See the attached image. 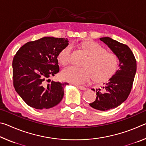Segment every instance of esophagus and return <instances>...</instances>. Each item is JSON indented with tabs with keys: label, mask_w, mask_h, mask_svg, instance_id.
<instances>
[{
	"label": "esophagus",
	"mask_w": 146,
	"mask_h": 146,
	"mask_svg": "<svg viewBox=\"0 0 146 146\" xmlns=\"http://www.w3.org/2000/svg\"><path fill=\"white\" fill-rule=\"evenodd\" d=\"M75 86H76V88H78V89H80V90H86V88L84 87V86H79V85H76V84H75Z\"/></svg>",
	"instance_id": "34e87169"
}]
</instances>
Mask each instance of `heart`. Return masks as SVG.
<instances>
[{"label":"heart","mask_w":146,"mask_h":146,"mask_svg":"<svg viewBox=\"0 0 146 146\" xmlns=\"http://www.w3.org/2000/svg\"><path fill=\"white\" fill-rule=\"evenodd\" d=\"M84 49L90 57L86 64V68H80L71 66L62 71L64 80L75 84L90 82L95 77L99 82L108 80L114 75L118 68V58L115 54L106 52L100 44L93 41H86L82 44ZM73 48L66 46L58 55V60L62 65H66L71 60Z\"/></svg>","instance_id":"obj_1"}]
</instances>
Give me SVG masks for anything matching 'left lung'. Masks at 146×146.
I'll return each instance as SVG.
<instances>
[{
	"mask_svg": "<svg viewBox=\"0 0 146 146\" xmlns=\"http://www.w3.org/2000/svg\"><path fill=\"white\" fill-rule=\"evenodd\" d=\"M100 40L108 46L119 61V69L107 83L104 84L103 90H96V100L90 104L95 110L107 111L118 107L127 98L137 71V61L127 45L107 36ZM92 90L95 91L94 89Z\"/></svg>",
	"mask_w": 146,
	"mask_h": 146,
	"instance_id": "left-lung-1",
	"label": "left lung"
}]
</instances>
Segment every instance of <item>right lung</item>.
<instances>
[{
	"instance_id": "right-lung-1",
	"label": "right lung",
	"mask_w": 146,
	"mask_h": 146,
	"mask_svg": "<svg viewBox=\"0 0 146 146\" xmlns=\"http://www.w3.org/2000/svg\"><path fill=\"white\" fill-rule=\"evenodd\" d=\"M68 42L67 38L45 36L27 42L15 55L12 63L15 90L30 107L49 109L62 100L68 83L47 82L59 72L58 55Z\"/></svg>"
}]
</instances>
